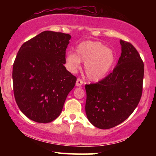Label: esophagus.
I'll return each mask as SVG.
<instances>
[{"label":"esophagus","instance_id":"34e87169","mask_svg":"<svg viewBox=\"0 0 156 156\" xmlns=\"http://www.w3.org/2000/svg\"><path fill=\"white\" fill-rule=\"evenodd\" d=\"M82 83H83V81L81 80L80 78H77V80H76V86H77V87H81V86H82Z\"/></svg>","mask_w":156,"mask_h":156}]
</instances>
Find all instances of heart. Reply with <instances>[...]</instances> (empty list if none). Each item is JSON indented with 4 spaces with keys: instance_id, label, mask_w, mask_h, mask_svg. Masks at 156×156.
<instances>
[{
    "instance_id": "1",
    "label": "heart",
    "mask_w": 156,
    "mask_h": 156,
    "mask_svg": "<svg viewBox=\"0 0 156 156\" xmlns=\"http://www.w3.org/2000/svg\"><path fill=\"white\" fill-rule=\"evenodd\" d=\"M84 63L87 77L91 82H98L107 75L115 62V55L111 48L101 42L87 40L78 44L76 53L69 52L66 56L68 69L75 73Z\"/></svg>"
}]
</instances>
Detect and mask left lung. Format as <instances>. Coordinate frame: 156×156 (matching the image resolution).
I'll use <instances>...</instances> for the list:
<instances>
[{
    "mask_svg": "<svg viewBox=\"0 0 156 156\" xmlns=\"http://www.w3.org/2000/svg\"><path fill=\"white\" fill-rule=\"evenodd\" d=\"M121 54L113 72L96 84H86L85 111L95 127L108 129L123 122L141 98L144 64L133 44L121 40Z\"/></svg>",
    "mask_w": 156,
    "mask_h": 156,
    "instance_id": "obj_1",
    "label": "left lung"
}]
</instances>
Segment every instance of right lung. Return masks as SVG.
Wrapping results in <instances>:
<instances>
[{"instance_id": "1", "label": "right lung", "mask_w": 156, "mask_h": 156, "mask_svg": "<svg viewBox=\"0 0 156 156\" xmlns=\"http://www.w3.org/2000/svg\"><path fill=\"white\" fill-rule=\"evenodd\" d=\"M71 35L44 31L24 42L13 63L12 84L19 108L31 120L50 123L59 116L76 77L66 69Z\"/></svg>"}]
</instances>
